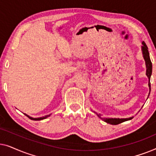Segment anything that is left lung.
<instances>
[{
    "label": "left lung",
    "instance_id": "obj_1",
    "mask_svg": "<svg viewBox=\"0 0 156 156\" xmlns=\"http://www.w3.org/2000/svg\"><path fill=\"white\" fill-rule=\"evenodd\" d=\"M142 44H143V45L141 46V51H142V54H143V57H144V59L145 60V63H146V74L148 78V87H149V89H150V91H151L150 80H151V74H152V62H151V59H150V55H149L148 47H147V45L144 42H142ZM150 91H149L148 98L149 97V94H150ZM148 98H147V99H148ZM97 115L98 116V117H99V118L101 119V120H103L104 121H105L106 123H109V124H112V125L119 124V123L124 122V121L131 120V119L133 118V116L129 117V118H126V119L104 118V117H102L100 114H97Z\"/></svg>",
    "mask_w": 156,
    "mask_h": 156
}]
</instances>
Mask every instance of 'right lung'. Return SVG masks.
Masks as SVG:
<instances>
[{"mask_svg":"<svg viewBox=\"0 0 156 156\" xmlns=\"http://www.w3.org/2000/svg\"><path fill=\"white\" fill-rule=\"evenodd\" d=\"M24 114L25 115V116H27V117H28V118H29L30 119H31V120H33V121H40V120H43V119H47V118H48V117H49V116H50V115H51V114H50L46 115V116H44L40 117V118H33V117L28 116V115L26 114Z\"/></svg>","mask_w":156,"mask_h":156,"instance_id":"right-lung-1","label":"right lung"}]
</instances>
